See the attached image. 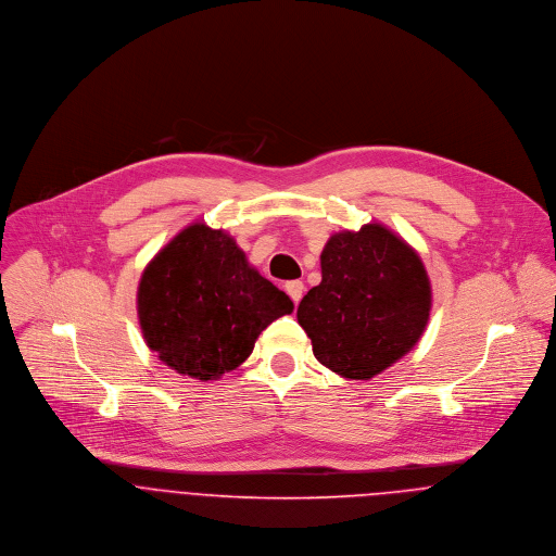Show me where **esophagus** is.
<instances>
[{
  "label": "esophagus",
  "instance_id": "1",
  "mask_svg": "<svg viewBox=\"0 0 556 556\" xmlns=\"http://www.w3.org/2000/svg\"><path fill=\"white\" fill-rule=\"evenodd\" d=\"M285 291L289 293V298H291L293 304L298 306L300 300H302V295H304V282H302V280H291V282L285 285Z\"/></svg>",
  "mask_w": 556,
  "mask_h": 556
}]
</instances>
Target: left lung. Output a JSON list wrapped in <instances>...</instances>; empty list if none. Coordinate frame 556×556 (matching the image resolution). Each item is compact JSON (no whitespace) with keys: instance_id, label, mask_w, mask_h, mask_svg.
Segmentation results:
<instances>
[{"instance_id":"left-lung-1","label":"left lung","mask_w":556,"mask_h":556,"mask_svg":"<svg viewBox=\"0 0 556 556\" xmlns=\"http://www.w3.org/2000/svg\"><path fill=\"white\" fill-rule=\"evenodd\" d=\"M320 285L298 308L313 353L331 372L368 381L421 338L432 289L419 254L379 223L340 231L320 252Z\"/></svg>"}]
</instances>
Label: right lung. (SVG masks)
<instances>
[{"label":"right lung","instance_id":"obj_1","mask_svg":"<svg viewBox=\"0 0 556 556\" xmlns=\"http://www.w3.org/2000/svg\"><path fill=\"white\" fill-rule=\"evenodd\" d=\"M137 313L160 362L214 381L243 364L258 333L291 315L293 302L248 263L229 233L194 223L148 263Z\"/></svg>","mask_w":556,"mask_h":556}]
</instances>
